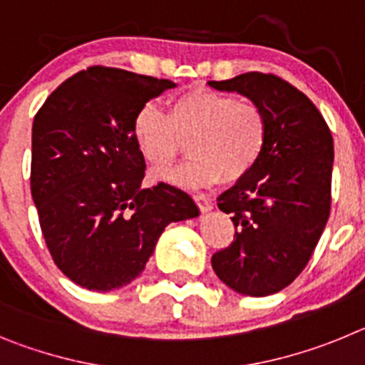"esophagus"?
<instances>
[{"mask_svg": "<svg viewBox=\"0 0 365 365\" xmlns=\"http://www.w3.org/2000/svg\"><path fill=\"white\" fill-rule=\"evenodd\" d=\"M195 202H197L199 210L201 212H210L212 208H214V205H212L210 199H206L205 195H195Z\"/></svg>", "mask_w": 365, "mask_h": 365, "instance_id": "obj_1", "label": "esophagus"}]
</instances>
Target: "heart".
Listing matches in <instances>:
<instances>
[{
	"mask_svg": "<svg viewBox=\"0 0 365 365\" xmlns=\"http://www.w3.org/2000/svg\"><path fill=\"white\" fill-rule=\"evenodd\" d=\"M138 151L153 170H166L185 150L192 159L159 179L182 188L237 182L259 163L269 138L265 111L254 102L195 87L170 102L168 115L144 104L131 124Z\"/></svg>",
	"mask_w": 365,
	"mask_h": 365,
	"instance_id": "1",
	"label": "heart"
}]
</instances>
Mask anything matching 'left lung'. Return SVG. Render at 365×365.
<instances>
[{
	"mask_svg": "<svg viewBox=\"0 0 365 365\" xmlns=\"http://www.w3.org/2000/svg\"><path fill=\"white\" fill-rule=\"evenodd\" d=\"M208 86L245 96L269 122L259 163L217 197L237 230L230 247L212 256V269L240 294H276L305 269L327 225L333 137L311 100L274 74L245 73Z\"/></svg>",
	"mask_w": 365,
	"mask_h": 365,
	"instance_id": "1",
	"label": "left lung"
}]
</instances>
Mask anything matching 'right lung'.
<instances>
[{
    "label": "right lung",
    "instance_id": "1",
    "mask_svg": "<svg viewBox=\"0 0 365 365\" xmlns=\"http://www.w3.org/2000/svg\"><path fill=\"white\" fill-rule=\"evenodd\" d=\"M177 83L115 67L73 74L32 122L31 192L58 269L89 291L133 282L170 222L199 215L188 193L143 188L137 111Z\"/></svg>",
    "mask_w": 365,
    "mask_h": 365
}]
</instances>
